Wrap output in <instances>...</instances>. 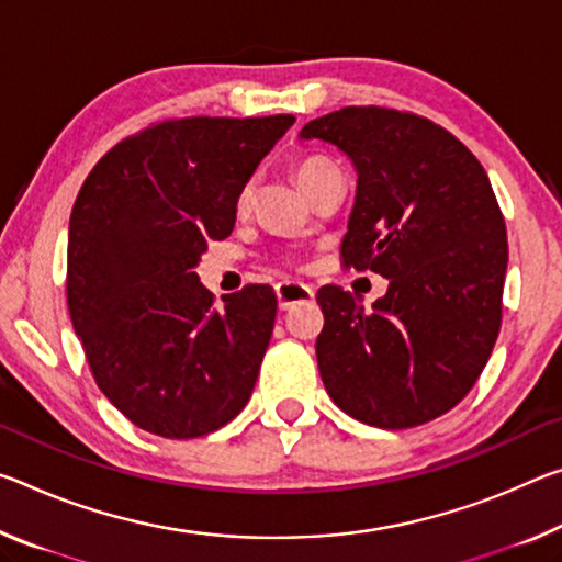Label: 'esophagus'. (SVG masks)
I'll return each instance as SVG.
<instances>
[{"label":"esophagus","mask_w":562,"mask_h":562,"mask_svg":"<svg viewBox=\"0 0 562 562\" xmlns=\"http://www.w3.org/2000/svg\"><path fill=\"white\" fill-rule=\"evenodd\" d=\"M274 292H278L280 310H290V307L302 305V302H310L315 297V292H313V288H310V284L292 282V280L280 282L278 288H274Z\"/></svg>","instance_id":"obj_1"}]
</instances>
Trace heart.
Instances as JSON below:
<instances>
[{
    "mask_svg": "<svg viewBox=\"0 0 562 562\" xmlns=\"http://www.w3.org/2000/svg\"><path fill=\"white\" fill-rule=\"evenodd\" d=\"M333 172H337V167L325 157H305V159H300L295 167V177L305 192L315 182L323 180L325 175H333ZM252 198H255V187H252V182H247L237 194V212H247L249 204H252Z\"/></svg>",
    "mask_w": 562,
    "mask_h": 562,
    "instance_id": "heart-1",
    "label": "heart"
}]
</instances>
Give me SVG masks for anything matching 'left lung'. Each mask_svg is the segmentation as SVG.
<instances>
[{
    "label": "left lung",
    "instance_id": "8db88e82",
    "mask_svg": "<svg viewBox=\"0 0 562 562\" xmlns=\"http://www.w3.org/2000/svg\"><path fill=\"white\" fill-rule=\"evenodd\" d=\"M300 137L352 159L342 262L390 282L372 310L319 288L327 395L382 430L430 423L470 393L501 333L507 233L485 169L440 124L387 106H342Z\"/></svg>",
    "mask_w": 562,
    "mask_h": 562
}]
</instances>
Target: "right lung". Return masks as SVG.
<instances>
[{
    "instance_id": "right-lung-1",
    "label": "right lung",
    "mask_w": 562,
    "mask_h": 562,
    "mask_svg": "<svg viewBox=\"0 0 562 562\" xmlns=\"http://www.w3.org/2000/svg\"><path fill=\"white\" fill-rule=\"evenodd\" d=\"M292 122L153 124L114 145L77 194L69 317L94 382L142 430L202 438L252 395L278 297L270 284H247L217 307L194 270L210 239L233 233L239 190Z\"/></svg>"
}]
</instances>
